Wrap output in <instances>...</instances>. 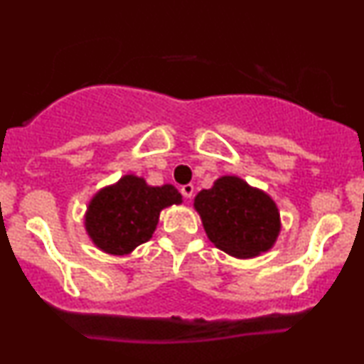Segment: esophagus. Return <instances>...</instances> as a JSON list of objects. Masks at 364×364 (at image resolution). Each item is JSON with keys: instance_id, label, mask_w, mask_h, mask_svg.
Listing matches in <instances>:
<instances>
[{"instance_id": "esophagus-1", "label": "esophagus", "mask_w": 364, "mask_h": 364, "mask_svg": "<svg viewBox=\"0 0 364 364\" xmlns=\"http://www.w3.org/2000/svg\"><path fill=\"white\" fill-rule=\"evenodd\" d=\"M193 185H185V186H181V195L185 196V198H188L190 200L191 198V195H193Z\"/></svg>"}]
</instances>
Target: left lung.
Here are the masks:
<instances>
[{"mask_svg":"<svg viewBox=\"0 0 364 364\" xmlns=\"http://www.w3.org/2000/svg\"><path fill=\"white\" fill-rule=\"evenodd\" d=\"M195 210L207 237L235 258L269 252L281 232V214L272 196L237 176H220L195 196Z\"/></svg>","mask_w":364,"mask_h":364,"instance_id":"8db88e82","label":"left lung"}]
</instances>
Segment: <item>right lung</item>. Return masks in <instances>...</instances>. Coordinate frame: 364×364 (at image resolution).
<instances>
[{
	"instance_id": "1",
	"label": "right lung",
	"mask_w": 364,
	"mask_h": 364,
	"mask_svg": "<svg viewBox=\"0 0 364 364\" xmlns=\"http://www.w3.org/2000/svg\"><path fill=\"white\" fill-rule=\"evenodd\" d=\"M183 196L173 185L150 186L144 178L124 174L90 198L83 224L92 243L104 253L129 255L147 243L161 210L179 205Z\"/></svg>"
}]
</instances>
